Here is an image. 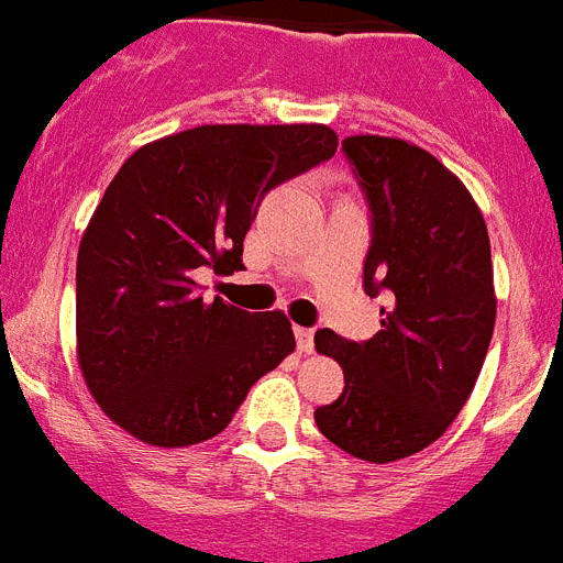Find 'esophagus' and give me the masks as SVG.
I'll list each match as a JSON object with an SVG mask.
<instances>
[{
	"label": "esophagus",
	"mask_w": 563,
	"mask_h": 563,
	"mask_svg": "<svg viewBox=\"0 0 563 563\" xmlns=\"http://www.w3.org/2000/svg\"><path fill=\"white\" fill-rule=\"evenodd\" d=\"M295 338H297V349H300L303 354H309L311 349H314V329H303V325H297Z\"/></svg>",
	"instance_id": "1"
}]
</instances>
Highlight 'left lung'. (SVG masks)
I'll list each match as a JSON object with an SVG mask.
<instances>
[{
  "label": "left lung",
  "mask_w": 563,
  "mask_h": 563,
  "mask_svg": "<svg viewBox=\"0 0 563 563\" xmlns=\"http://www.w3.org/2000/svg\"><path fill=\"white\" fill-rule=\"evenodd\" d=\"M343 154L372 209L363 289L389 297V309L363 343L314 334L346 380L314 423L349 455L389 464L438 441L475 389L498 303L493 254L478 202L429 151L357 134Z\"/></svg>",
  "instance_id": "obj_1"
}]
</instances>
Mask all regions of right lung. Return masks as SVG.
<instances>
[{
    "mask_svg": "<svg viewBox=\"0 0 563 563\" xmlns=\"http://www.w3.org/2000/svg\"><path fill=\"white\" fill-rule=\"evenodd\" d=\"M334 151L314 122L197 125L122 163L77 257L79 369L117 427L165 450L209 441L295 352L283 311L206 303L194 277L245 268L263 197Z\"/></svg>",
    "mask_w": 563,
    "mask_h": 563,
    "instance_id": "1",
    "label": "right lung"
}]
</instances>
